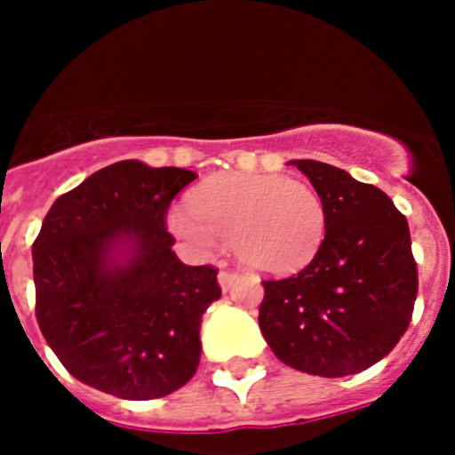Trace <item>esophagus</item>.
<instances>
[{
	"label": "esophagus",
	"instance_id": "esophagus-1",
	"mask_svg": "<svg viewBox=\"0 0 455 455\" xmlns=\"http://www.w3.org/2000/svg\"><path fill=\"white\" fill-rule=\"evenodd\" d=\"M237 277H240V273H235V270H220L218 282L222 286V291H228L237 282Z\"/></svg>",
	"mask_w": 455,
	"mask_h": 455
}]
</instances>
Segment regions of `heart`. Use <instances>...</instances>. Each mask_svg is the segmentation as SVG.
Instances as JSON below:
<instances>
[{"label": "heart", "instance_id": "1", "mask_svg": "<svg viewBox=\"0 0 455 455\" xmlns=\"http://www.w3.org/2000/svg\"><path fill=\"white\" fill-rule=\"evenodd\" d=\"M325 204L310 185L282 176L228 173L191 194V211L173 209L169 227L200 255L228 242L257 273H292L308 264L325 235Z\"/></svg>", "mask_w": 455, "mask_h": 455}]
</instances>
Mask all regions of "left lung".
Listing matches in <instances>:
<instances>
[{"instance_id":"left-lung-1","label":"left lung","mask_w":455,"mask_h":455,"mask_svg":"<svg viewBox=\"0 0 455 455\" xmlns=\"http://www.w3.org/2000/svg\"><path fill=\"white\" fill-rule=\"evenodd\" d=\"M325 204V235L306 268L264 279L259 328L282 363L315 376L368 370L414 313L419 268L407 218L387 194L316 160H295Z\"/></svg>"}]
</instances>
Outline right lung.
<instances>
[{
    "label": "right lung",
    "instance_id": "1",
    "mask_svg": "<svg viewBox=\"0 0 455 455\" xmlns=\"http://www.w3.org/2000/svg\"><path fill=\"white\" fill-rule=\"evenodd\" d=\"M198 173L121 160L59 196L32 244L35 315L75 379L127 401L167 396L196 374L218 268L172 251L167 211ZM123 239L125 265L111 261Z\"/></svg>",
    "mask_w": 455,
    "mask_h": 455
}]
</instances>
